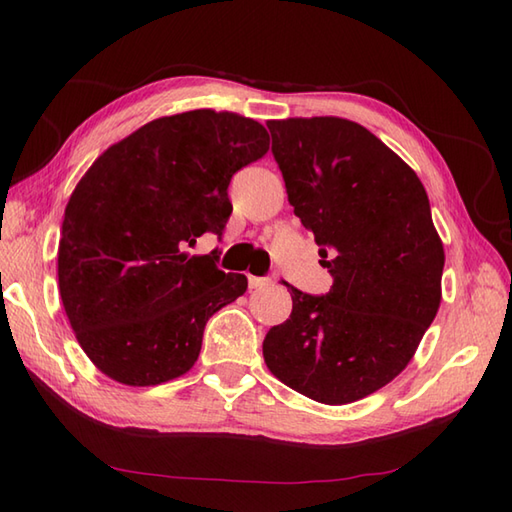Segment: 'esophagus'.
<instances>
[{
  "label": "esophagus",
  "instance_id": "1",
  "mask_svg": "<svg viewBox=\"0 0 512 512\" xmlns=\"http://www.w3.org/2000/svg\"><path fill=\"white\" fill-rule=\"evenodd\" d=\"M248 286H250V288H266V286H270V279H268V277L248 275Z\"/></svg>",
  "mask_w": 512,
  "mask_h": 512
}]
</instances>
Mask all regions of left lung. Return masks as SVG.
Segmentation results:
<instances>
[{"label": "left lung", "mask_w": 512, "mask_h": 512, "mask_svg": "<svg viewBox=\"0 0 512 512\" xmlns=\"http://www.w3.org/2000/svg\"><path fill=\"white\" fill-rule=\"evenodd\" d=\"M266 125L332 288L317 297L284 281L292 312L268 330L264 361L312 400H361L407 367L440 308L444 248L427 191L363 125L336 116Z\"/></svg>", "instance_id": "left-lung-1"}]
</instances>
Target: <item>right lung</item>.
Listing matches in <instances>:
<instances>
[{
    "label": "right lung",
    "mask_w": 512,
    "mask_h": 512,
    "mask_svg": "<svg viewBox=\"0 0 512 512\" xmlns=\"http://www.w3.org/2000/svg\"><path fill=\"white\" fill-rule=\"evenodd\" d=\"M268 151L264 125L231 112L156 118L96 158L65 206L59 292L83 352L123 385L187 374L204 325L244 295V275L193 255L231 217L233 173Z\"/></svg>",
    "instance_id": "right-lung-1"
}]
</instances>
